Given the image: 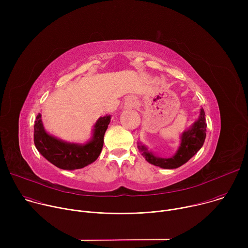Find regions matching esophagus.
Masks as SVG:
<instances>
[{"mask_svg": "<svg viewBox=\"0 0 248 248\" xmlns=\"http://www.w3.org/2000/svg\"><path fill=\"white\" fill-rule=\"evenodd\" d=\"M126 106L127 107H132V106L136 103V99H135V97H133V96H129L127 99H126Z\"/></svg>", "mask_w": 248, "mask_h": 248, "instance_id": "obj_1", "label": "esophagus"}]
</instances>
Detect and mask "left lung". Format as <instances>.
<instances>
[{
	"label": "left lung",
	"mask_w": 248,
	"mask_h": 248,
	"mask_svg": "<svg viewBox=\"0 0 248 248\" xmlns=\"http://www.w3.org/2000/svg\"><path fill=\"white\" fill-rule=\"evenodd\" d=\"M206 119L203 108L200 109V117L193 124V125L182 135V142L179 150L171 158H159L154 156L151 152H148L146 147L138 145V148L142 151V155L145 160L160 168L164 169H175L186 164L191 157H193L199 149L202 147L206 137Z\"/></svg>",
	"instance_id": "obj_1"
}]
</instances>
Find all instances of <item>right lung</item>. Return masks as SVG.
<instances>
[{
    "label": "right lung",
    "mask_w": 248,
    "mask_h": 248,
    "mask_svg": "<svg viewBox=\"0 0 248 248\" xmlns=\"http://www.w3.org/2000/svg\"><path fill=\"white\" fill-rule=\"evenodd\" d=\"M111 116L100 118L94 125L92 139L86 144L67 143L48 134L38 114L34 124V144L40 154L50 163L62 170H78L93 163L100 155L104 135L110 124Z\"/></svg>",
    "instance_id": "1"
}]
</instances>
